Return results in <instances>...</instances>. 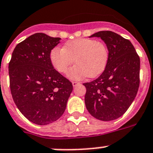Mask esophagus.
<instances>
[{
    "label": "esophagus",
    "instance_id": "1",
    "mask_svg": "<svg viewBox=\"0 0 153 153\" xmlns=\"http://www.w3.org/2000/svg\"><path fill=\"white\" fill-rule=\"evenodd\" d=\"M79 82H72V85H73V86H76L77 85H79Z\"/></svg>",
    "mask_w": 153,
    "mask_h": 153
}]
</instances>
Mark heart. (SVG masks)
<instances>
[{
  "label": "heart",
  "mask_w": 153,
  "mask_h": 153,
  "mask_svg": "<svg viewBox=\"0 0 153 153\" xmlns=\"http://www.w3.org/2000/svg\"><path fill=\"white\" fill-rule=\"evenodd\" d=\"M53 66L60 73H67L71 66L77 64L69 71L68 76L74 80L85 77L98 76L105 71L108 62V49L104 43L90 38H77L64 45V48L56 47L49 54Z\"/></svg>",
  "instance_id": "heart-1"
}]
</instances>
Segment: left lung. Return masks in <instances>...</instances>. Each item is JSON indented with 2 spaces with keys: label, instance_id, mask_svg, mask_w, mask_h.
Segmentation results:
<instances>
[{
  "label": "left lung",
  "instance_id": "obj_1",
  "mask_svg": "<svg viewBox=\"0 0 153 153\" xmlns=\"http://www.w3.org/2000/svg\"><path fill=\"white\" fill-rule=\"evenodd\" d=\"M100 38L109 58L103 73L83 83L85 104L92 116L101 121L115 120L126 112L138 91L140 58L132 43L112 31H99L89 38Z\"/></svg>",
  "mask_w": 153,
  "mask_h": 153
}]
</instances>
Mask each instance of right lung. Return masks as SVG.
Segmentation results:
<instances>
[{
  "label": "right lung",
  "instance_id": "1",
  "mask_svg": "<svg viewBox=\"0 0 153 153\" xmlns=\"http://www.w3.org/2000/svg\"><path fill=\"white\" fill-rule=\"evenodd\" d=\"M60 40L43 33L30 35L16 45L8 64L15 104L27 120L38 125L61 117L73 90L72 83L54 69L49 58Z\"/></svg>",
  "mask_w": 153,
  "mask_h": 153
}]
</instances>
